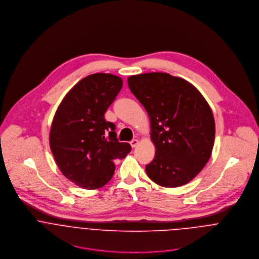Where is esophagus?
<instances>
[{
  "label": "esophagus",
  "mask_w": 259,
  "mask_h": 259,
  "mask_svg": "<svg viewBox=\"0 0 259 259\" xmlns=\"http://www.w3.org/2000/svg\"><path fill=\"white\" fill-rule=\"evenodd\" d=\"M138 145H139V141H138V140H133V141L131 142V146H132L133 148H136Z\"/></svg>",
  "instance_id": "1"
}]
</instances>
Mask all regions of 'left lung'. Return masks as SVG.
Masks as SVG:
<instances>
[{
  "label": "left lung",
  "instance_id": "obj_1",
  "mask_svg": "<svg viewBox=\"0 0 259 259\" xmlns=\"http://www.w3.org/2000/svg\"><path fill=\"white\" fill-rule=\"evenodd\" d=\"M131 92L145 107L150 120L153 160L148 178L163 187L192 181L210 158L215 123L199 91L182 77L147 73L127 78Z\"/></svg>",
  "mask_w": 259,
  "mask_h": 259
}]
</instances>
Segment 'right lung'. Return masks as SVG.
I'll return each instance as SVG.
<instances>
[{"label":"right lung","instance_id":"right-lung-1","mask_svg":"<svg viewBox=\"0 0 259 259\" xmlns=\"http://www.w3.org/2000/svg\"><path fill=\"white\" fill-rule=\"evenodd\" d=\"M122 88V79L111 74H90L66 95L55 113L50 147L62 174L74 185L96 189L111 181L114 160L132 150L119 143L114 123L105 112Z\"/></svg>","mask_w":259,"mask_h":259}]
</instances>
